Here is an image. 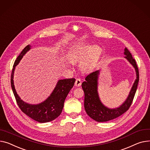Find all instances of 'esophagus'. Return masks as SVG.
<instances>
[{
  "label": "esophagus",
  "mask_w": 150,
  "mask_h": 150,
  "mask_svg": "<svg viewBox=\"0 0 150 150\" xmlns=\"http://www.w3.org/2000/svg\"><path fill=\"white\" fill-rule=\"evenodd\" d=\"M81 79H79V78L76 79V81H75V86L76 87H79V86H81Z\"/></svg>",
  "instance_id": "1"
}]
</instances>
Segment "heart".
<instances>
[{
  "label": "heart",
  "instance_id": "obj_1",
  "mask_svg": "<svg viewBox=\"0 0 150 150\" xmlns=\"http://www.w3.org/2000/svg\"><path fill=\"white\" fill-rule=\"evenodd\" d=\"M101 48L96 45H91L86 43L74 45L70 49L68 58L71 62H79V68L86 72L91 69L94 64Z\"/></svg>",
  "mask_w": 150,
  "mask_h": 150
}]
</instances>
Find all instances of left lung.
Listing matches in <instances>:
<instances>
[{"instance_id":"1","label":"left lung","mask_w":150,"mask_h":150,"mask_svg":"<svg viewBox=\"0 0 150 150\" xmlns=\"http://www.w3.org/2000/svg\"><path fill=\"white\" fill-rule=\"evenodd\" d=\"M124 54L125 55L124 58L134 68L136 79L126 100L120 106L112 108L105 106L101 102L98 92L99 70L88 75L85 78V81L81 84L84 92L85 110L90 117L97 122H107L120 116L128 110L133 102L139 80L138 67L135 59L127 47L124 49Z\"/></svg>"}]
</instances>
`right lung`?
<instances>
[{
  "label": "right lung",
  "mask_w": 150,
  "mask_h": 150,
  "mask_svg": "<svg viewBox=\"0 0 150 150\" xmlns=\"http://www.w3.org/2000/svg\"><path fill=\"white\" fill-rule=\"evenodd\" d=\"M31 45L26 46L15 61L11 76V87L17 103L25 114L38 122H48L54 120L62 113L64 101L69 92L74 85L75 79H59L51 94L41 103L31 104L23 101L16 91L13 79L14 74L16 66L18 64L23 57L31 49Z\"/></svg>",
  "instance_id": "1"
}]
</instances>
